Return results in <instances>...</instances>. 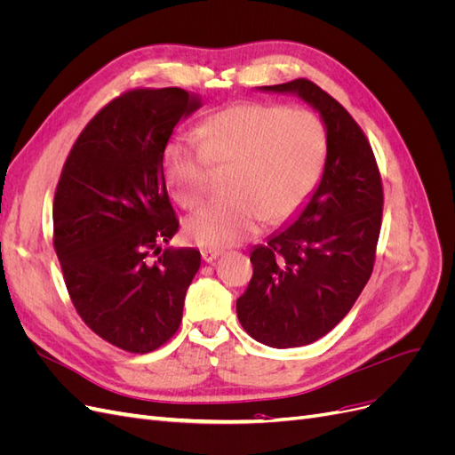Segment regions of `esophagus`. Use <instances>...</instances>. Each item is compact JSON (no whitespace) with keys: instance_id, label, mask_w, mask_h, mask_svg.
<instances>
[{"instance_id":"34e87169","label":"esophagus","mask_w":455,"mask_h":455,"mask_svg":"<svg viewBox=\"0 0 455 455\" xmlns=\"http://www.w3.org/2000/svg\"><path fill=\"white\" fill-rule=\"evenodd\" d=\"M220 254H222V252L216 251V249H203V251H201V256H203L204 261H214Z\"/></svg>"}]
</instances>
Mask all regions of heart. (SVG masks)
Instances as JSON below:
<instances>
[{
    "instance_id": "b5f03b06",
    "label": "heart",
    "mask_w": 455,
    "mask_h": 455,
    "mask_svg": "<svg viewBox=\"0 0 455 455\" xmlns=\"http://www.w3.org/2000/svg\"><path fill=\"white\" fill-rule=\"evenodd\" d=\"M326 129L309 109L244 102L201 127V140L176 136L163 151V174L174 199L196 209L211 194L212 167L233 171L218 199L189 216L186 233L209 249L252 237L261 220L279 224L306 203L323 172Z\"/></svg>"
}]
</instances>
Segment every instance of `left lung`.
<instances>
[{
  "label": "left lung",
  "mask_w": 455,
  "mask_h": 455,
  "mask_svg": "<svg viewBox=\"0 0 455 455\" xmlns=\"http://www.w3.org/2000/svg\"><path fill=\"white\" fill-rule=\"evenodd\" d=\"M296 92L326 125L319 188L292 224L252 251L237 316L256 341L286 349L328 334L355 306L376 261L383 186L374 151L351 114L309 79L261 87Z\"/></svg>",
  "instance_id": "obj_1"
}]
</instances>
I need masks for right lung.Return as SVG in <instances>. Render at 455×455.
Wrapping results in <instances>:
<instances>
[{
  "instance_id": "obj_1",
  "label": "right lung",
  "mask_w": 455,
  "mask_h": 455,
  "mask_svg": "<svg viewBox=\"0 0 455 455\" xmlns=\"http://www.w3.org/2000/svg\"><path fill=\"white\" fill-rule=\"evenodd\" d=\"M201 106L178 87L131 89L81 131L52 201V244L72 304L96 336L129 353L167 343L182 323L196 249H164L178 218L163 176L176 123Z\"/></svg>"
}]
</instances>
